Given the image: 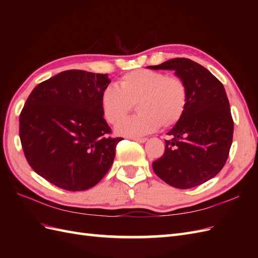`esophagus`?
I'll list each match as a JSON object with an SVG mask.
<instances>
[{"label": "esophagus", "instance_id": "obj_1", "mask_svg": "<svg viewBox=\"0 0 258 258\" xmlns=\"http://www.w3.org/2000/svg\"><path fill=\"white\" fill-rule=\"evenodd\" d=\"M134 140L139 143H144V142H146L147 139L146 138H134Z\"/></svg>", "mask_w": 258, "mask_h": 258}]
</instances>
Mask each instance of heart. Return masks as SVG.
<instances>
[{
    "mask_svg": "<svg viewBox=\"0 0 258 258\" xmlns=\"http://www.w3.org/2000/svg\"><path fill=\"white\" fill-rule=\"evenodd\" d=\"M188 89L181 77L140 69L120 77L118 87L108 86L101 96L105 119L117 124L137 104L139 115L119 123L116 132L124 137H141L170 128L182 118Z\"/></svg>",
    "mask_w": 258,
    "mask_h": 258,
    "instance_id": "b5f03b06",
    "label": "heart"
}]
</instances>
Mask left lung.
Instances as JSON below:
<instances>
[{
  "instance_id": "obj_1",
  "label": "left lung",
  "mask_w": 258,
  "mask_h": 258,
  "mask_svg": "<svg viewBox=\"0 0 258 258\" xmlns=\"http://www.w3.org/2000/svg\"><path fill=\"white\" fill-rule=\"evenodd\" d=\"M153 70H173L188 89L185 112L168 135L166 150L153 162L162 181L179 189L198 186L223 169L232 143L233 120L223 84L205 67L174 58Z\"/></svg>"
}]
</instances>
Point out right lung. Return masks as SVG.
Here are the masks:
<instances>
[{"mask_svg": "<svg viewBox=\"0 0 258 258\" xmlns=\"http://www.w3.org/2000/svg\"><path fill=\"white\" fill-rule=\"evenodd\" d=\"M107 74L69 70L38 84L19 117V137L35 172L62 189L81 191L110 170L121 138H111L101 96Z\"/></svg>", "mask_w": 258, "mask_h": 258, "instance_id": "1", "label": "right lung"}]
</instances>
